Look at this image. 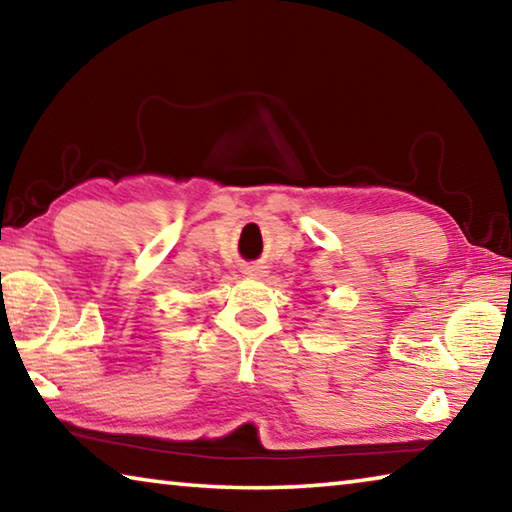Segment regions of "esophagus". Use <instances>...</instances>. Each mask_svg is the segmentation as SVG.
Segmentation results:
<instances>
[{"instance_id":"34e87169","label":"esophagus","mask_w":512,"mask_h":512,"mask_svg":"<svg viewBox=\"0 0 512 512\" xmlns=\"http://www.w3.org/2000/svg\"><path fill=\"white\" fill-rule=\"evenodd\" d=\"M246 273H248V275H259V277H262L266 271H264V266H248Z\"/></svg>"}]
</instances>
